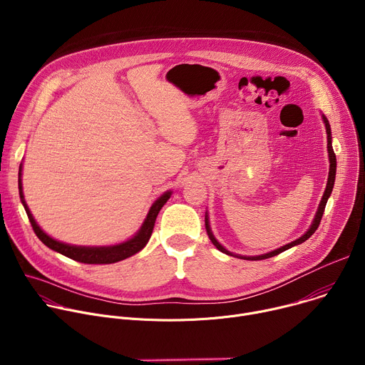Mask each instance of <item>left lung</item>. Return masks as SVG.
Instances as JSON below:
<instances>
[{"label": "left lung", "instance_id": "1", "mask_svg": "<svg viewBox=\"0 0 365 365\" xmlns=\"http://www.w3.org/2000/svg\"><path fill=\"white\" fill-rule=\"evenodd\" d=\"M322 121L325 124V128H327V140H328V158H329V175H328V182H327V189L324 192V196L321 199V203L318 206V211L315 214V218L314 221H312L309 230L302 235L299 237L297 240L280 247V248H276L270 252H266V254H259V255H240V254H235V252H231L228 251L224 245H221L218 242V240L214 237L212 234V230H211V225H210V217H207V212L205 214V227H206V232H207V237H210V240L212 241V244L221 251V252H225L228 255H232V257H237V258H242V259H264V258H270V257H274L294 245H299L302 242H304L307 238H310L312 235H314V232L318 230L319 224H321V220H322V215H324V211H325V206H327V202L332 193V189H334V185H335V175H336V158H335V153H334V148H332V134H331V125H329V121L327 120V117L322 114Z\"/></svg>", "mask_w": 365, "mask_h": 365}]
</instances>
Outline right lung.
Listing matches in <instances>:
<instances>
[{
  "instance_id": "add662e5",
  "label": "right lung",
  "mask_w": 365,
  "mask_h": 365,
  "mask_svg": "<svg viewBox=\"0 0 365 365\" xmlns=\"http://www.w3.org/2000/svg\"><path fill=\"white\" fill-rule=\"evenodd\" d=\"M21 170H23V163L20 165L19 169V192H20V199L21 203L24 206V210L27 212V217L30 220V224L36 232V235L38 237V240L48 247L50 250H53L65 257H69L75 262L79 263H85V264H113L117 262H121V259H125L134 254H137L138 251H141L145 244L148 242L153 228H154V222L155 218H158L160 210L163 207V205L170 199L172 196V190L165 192L158 200H155L151 207L148 210L147 217L144 218V222L141 224L140 230L127 241H123L120 244H114V245H101V247H86V245H72V244H66L62 241H58L55 238H51L50 235H47L36 222L33 214L30 212L29 206L26 203L24 199V193H23V183H21Z\"/></svg>"
}]
</instances>
